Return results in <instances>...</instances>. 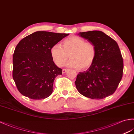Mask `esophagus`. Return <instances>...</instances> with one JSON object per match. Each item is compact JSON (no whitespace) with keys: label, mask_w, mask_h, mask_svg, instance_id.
Returning <instances> with one entry per match:
<instances>
[{"label":"esophagus","mask_w":134,"mask_h":134,"mask_svg":"<svg viewBox=\"0 0 134 134\" xmlns=\"http://www.w3.org/2000/svg\"><path fill=\"white\" fill-rule=\"evenodd\" d=\"M67 70H68V69H63V70H62L63 74H64V73L66 72L67 71Z\"/></svg>","instance_id":"obj_1"}]
</instances>
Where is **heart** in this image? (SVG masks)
<instances>
[{"label": "heart", "mask_w": 134, "mask_h": 134, "mask_svg": "<svg viewBox=\"0 0 134 134\" xmlns=\"http://www.w3.org/2000/svg\"><path fill=\"white\" fill-rule=\"evenodd\" d=\"M53 62L62 67L69 58L71 60L67 65L75 69L87 70L92 66L96 56L95 45L78 36H71L62 42V47L53 45L50 49Z\"/></svg>", "instance_id": "1"}]
</instances>
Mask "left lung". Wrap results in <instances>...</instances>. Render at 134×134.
<instances>
[{
  "label": "left lung",
  "instance_id": "obj_1",
  "mask_svg": "<svg viewBox=\"0 0 134 134\" xmlns=\"http://www.w3.org/2000/svg\"><path fill=\"white\" fill-rule=\"evenodd\" d=\"M78 35L95 45L96 56L86 71L79 72L75 82L78 92L86 97L99 99L114 93L122 78L123 60L119 45L101 31Z\"/></svg>",
  "mask_w": 134,
  "mask_h": 134
}]
</instances>
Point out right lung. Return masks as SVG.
<instances>
[{"mask_svg":"<svg viewBox=\"0 0 134 134\" xmlns=\"http://www.w3.org/2000/svg\"><path fill=\"white\" fill-rule=\"evenodd\" d=\"M69 35L38 31L19 41L13 57V77L22 95L33 99H45L51 95L53 81L62 74V69L53 62L50 49Z\"/></svg>","mask_w":134,"mask_h":134,"instance_id":"add662e5","label":"right lung"}]
</instances>
